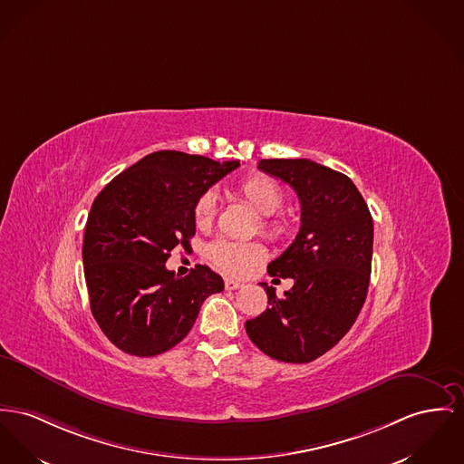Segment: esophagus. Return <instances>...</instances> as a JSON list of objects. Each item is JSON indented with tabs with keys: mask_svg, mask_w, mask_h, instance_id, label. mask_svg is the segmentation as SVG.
Masks as SVG:
<instances>
[{
	"mask_svg": "<svg viewBox=\"0 0 464 464\" xmlns=\"http://www.w3.org/2000/svg\"><path fill=\"white\" fill-rule=\"evenodd\" d=\"M243 286V283L241 281H236V279L232 278H225V288L227 290H237V288H241Z\"/></svg>",
	"mask_w": 464,
	"mask_h": 464,
	"instance_id": "esophagus-1",
	"label": "esophagus"
}]
</instances>
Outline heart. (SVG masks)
I'll return each instance as SVG.
<instances>
[{
    "label": "heart",
    "instance_id": "heart-1",
    "mask_svg": "<svg viewBox=\"0 0 464 464\" xmlns=\"http://www.w3.org/2000/svg\"><path fill=\"white\" fill-rule=\"evenodd\" d=\"M237 197L256 215L264 217L262 230L273 237L283 239L292 232L294 221L276 215L285 202V189L269 176L255 174L243 179L236 188ZM217 215V197L213 191L202 193L193 208V218L198 227H208ZM208 256L228 275H245L255 264L266 258V247L258 243H239L219 239L208 247Z\"/></svg>",
    "mask_w": 464,
    "mask_h": 464
}]
</instances>
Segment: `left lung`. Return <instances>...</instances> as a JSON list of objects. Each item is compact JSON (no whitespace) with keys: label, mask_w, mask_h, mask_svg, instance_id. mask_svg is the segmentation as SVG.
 I'll use <instances>...</instances> for the list:
<instances>
[{"label":"left lung","mask_w":464,"mask_h":464,"mask_svg":"<svg viewBox=\"0 0 464 464\" xmlns=\"http://www.w3.org/2000/svg\"><path fill=\"white\" fill-rule=\"evenodd\" d=\"M258 169L292 186L301 202L294 243L267 266L271 276L294 279L269 308L246 322L266 355L303 364L329 352L350 331L370 286L372 218L350 178L306 158L260 160Z\"/></svg>","instance_id":"8db88e82"}]
</instances>
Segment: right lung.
Segmentation results:
<instances>
[{
    "mask_svg": "<svg viewBox=\"0 0 464 464\" xmlns=\"http://www.w3.org/2000/svg\"><path fill=\"white\" fill-rule=\"evenodd\" d=\"M239 161L156 151L116 176L94 198L82 243L84 278L96 324L109 341L153 357L183 341L202 303L223 290L208 266L179 278L165 267L195 236L193 208Z\"/></svg>",
    "mask_w": 464,
    "mask_h": 464,
    "instance_id": "1",
    "label": "right lung"
}]
</instances>
